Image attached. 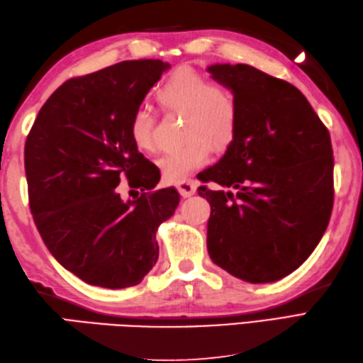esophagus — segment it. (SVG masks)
Segmentation results:
<instances>
[{"label":"esophagus","mask_w":363,"mask_h":363,"mask_svg":"<svg viewBox=\"0 0 363 363\" xmlns=\"http://www.w3.org/2000/svg\"><path fill=\"white\" fill-rule=\"evenodd\" d=\"M176 187L181 191V195L184 198H189L196 191V182L194 179H181V181H177Z\"/></svg>","instance_id":"esophagus-1"}]
</instances>
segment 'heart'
<instances>
[{
    "mask_svg": "<svg viewBox=\"0 0 363 363\" xmlns=\"http://www.w3.org/2000/svg\"><path fill=\"white\" fill-rule=\"evenodd\" d=\"M157 104L165 113L184 117L181 134L186 142L162 154L157 160L165 177L179 181L209 160L212 148L223 151L234 142L238 130V101L233 90L190 67L168 76L156 91ZM157 115L140 106L129 121V135L137 150H157Z\"/></svg>",
    "mask_w": 363,
    "mask_h": 363,
    "instance_id": "b5f03b06",
    "label": "heart"
}]
</instances>
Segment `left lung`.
Listing matches in <instances>:
<instances>
[{"mask_svg":"<svg viewBox=\"0 0 363 363\" xmlns=\"http://www.w3.org/2000/svg\"><path fill=\"white\" fill-rule=\"evenodd\" d=\"M234 91L238 130L198 189L211 203L207 251L228 273L252 284L282 279L304 264L329 225L334 156L329 130L301 91L257 68L212 65Z\"/></svg>","mask_w":363,"mask_h":363,"instance_id":"8db88e82","label":"left lung"}]
</instances>
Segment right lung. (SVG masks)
Here are the masks:
<instances>
[{
  "instance_id": "add662e5",
  "label": "right lung",
  "mask_w": 363,
  "mask_h": 363,
  "mask_svg": "<svg viewBox=\"0 0 363 363\" xmlns=\"http://www.w3.org/2000/svg\"><path fill=\"white\" fill-rule=\"evenodd\" d=\"M169 65L126 60L65 81L48 98L25 143L29 209L46 248L90 285L140 284L159 257L156 230L179 204L159 168L129 135L134 111ZM126 179L125 202L118 184ZM134 198V196H133Z\"/></svg>"
}]
</instances>
